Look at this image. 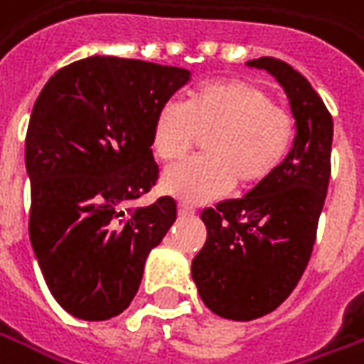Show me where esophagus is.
I'll list each match as a JSON object with an SVG mask.
<instances>
[{
	"mask_svg": "<svg viewBox=\"0 0 364 364\" xmlns=\"http://www.w3.org/2000/svg\"><path fill=\"white\" fill-rule=\"evenodd\" d=\"M195 209L189 203H185V201H179V215H191Z\"/></svg>",
	"mask_w": 364,
	"mask_h": 364,
	"instance_id": "34e87169",
	"label": "esophagus"
}]
</instances>
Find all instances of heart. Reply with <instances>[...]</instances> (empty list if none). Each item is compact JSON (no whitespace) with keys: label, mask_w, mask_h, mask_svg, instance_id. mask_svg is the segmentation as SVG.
<instances>
[{"label":"heart","mask_w":364,"mask_h":364,"mask_svg":"<svg viewBox=\"0 0 364 364\" xmlns=\"http://www.w3.org/2000/svg\"><path fill=\"white\" fill-rule=\"evenodd\" d=\"M294 119L272 102L268 90L242 78L199 84L185 102L159 108L151 144L161 161L175 163L203 141V157L165 171L163 187L191 203L240 189H256L280 169L294 144Z\"/></svg>","instance_id":"1"}]
</instances>
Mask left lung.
Segmentation results:
<instances>
[{
  "label": "left lung",
  "instance_id": "8db88e82",
  "mask_svg": "<svg viewBox=\"0 0 364 364\" xmlns=\"http://www.w3.org/2000/svg\"><path fill=\"white\" fill-rule=\"evenodd\" d=\"M247 66L268 70L282 84L296 139L264 185L201 213L207 240L191 262V276L205 306L230 320L259 318L294 290L316 242L331 179L332 117L316 90L278 58Z\"/></svg>",
  "mask_w": 364,
  "mask_h": 364
}]
</instances>
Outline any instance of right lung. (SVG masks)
<instances>
[{"label":"right lung","mask_w":364,"mask_h":364,"mask_svg":"<svg viewBox=\"0 0 364 364\" xmlns=\"http://www.w3.org/2000/svg\"><path fill=\"white\" fill-rule=\"evenodd\" d=\"M189 72L92 56L46 82L26 134L30 240L56 302L82 320L127 310L149 252L177 218L173 197L134 199L159 179L151 131Z\"/></svg>","instance_id":"obj_1"}]
</instances>
